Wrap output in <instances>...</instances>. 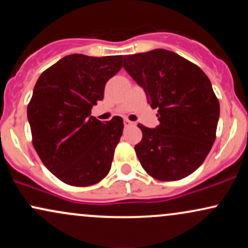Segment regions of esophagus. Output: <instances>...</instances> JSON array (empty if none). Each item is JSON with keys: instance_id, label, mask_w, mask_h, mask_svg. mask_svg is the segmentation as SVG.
I'll return each mask as SVG.
<instances>
[{"instance_id": "1", "label": "esophagus", "mask_w": 248, "mask_h": 248, "mask_svg": "<svg viewBox=\"0 0 248 248\" xmlns=\"http://www.w3.org/2000/svg\"><path fill=\"white\" fill-rule=\"evenodd\" d=\"M133 124H135V122L128 120V119H126V120H124V126H133Z\"/></svg>"}]
</instances>
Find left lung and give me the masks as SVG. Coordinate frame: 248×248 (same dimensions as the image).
<instances>
[{
    "mask_svg": "<svg viewBox=\"0 0 248 248\" xmlns=\"http://www.w3.org/2000/svg\"><path fill=\"white\" fill-rule=\"evenodd\" d=\"M124 69L158 108V126L139 124L143 136L135 152L142 168L160 181L186 177L216 139L219 102L211 81L197 65L164 49L124 56Z\"/></svg>",
    "mask_w": 248,
    "mask_h": 248,
    "instance_id": "1",
    "label": "left lung"
}]
</instances>
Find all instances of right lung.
<instances>
[{"instance_id":"obj_1","label":"right lung","mask_w":248,"mask_h":248,"mask_svg":"<svg viewBox=\"0 0 248 248\" xmlns=\"http://www.w3.org/2000/svg\"><path fill=\"white\" fill-rule=\"evenodd\" d=\"M122 56L69 55L39 76L28 105L32 144L44 166L73 186L100 182L109 172L124 121L91 115Z\"/></svg>"}]
</instances>
